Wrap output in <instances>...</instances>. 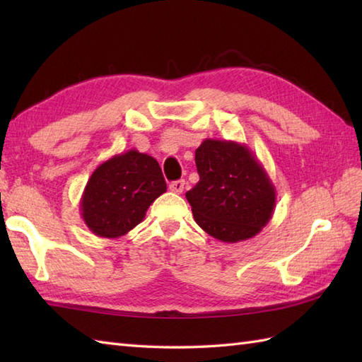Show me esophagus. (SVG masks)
Segmentation results:
<instances>
[{
	"label": "esophagus",
	"instance_id": "34e87169",
	"mask_svg": "<svg viewBox=\"0 0 362 362\" xmlns=\"http://www.w3.org/2000/svg\"><path fill=\"white\" fill-rule=\"evenodd\" d=\"M183 188H185V180H175V182H171L169 183V189L173 191V193H177L180 194Z\"/></svg>",
	"mask_w": 362,
	"mask_h": 362
}]
</instances>
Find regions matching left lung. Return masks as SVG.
<instances>
[{
	"label": "left lung",
	"mask_w": 362,
	"mask_h": 362,
	"mask_svg": "<svg viewBox=\"0 0 362 362\" xmlns=\"http://www.w3.org/2000/svg\"><path fill=\"white\" fill-rule=\"evenodd\" d=\"M197 185L187 193L194 221L222 243L253 238L271 221L276 191L245 144L206 138L196 149Z\"/></svg>",
	"instance_id": "left-lung-1"
}]
</instances>
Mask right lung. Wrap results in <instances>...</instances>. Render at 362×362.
<instances>
[{"instance_id": "right-lung-1", "label": "right lung", "mask_w": 362, "mask_h": 362, "mask_svg": "<svg viewBox=\"0 0 362 362\" xmlns=\"http://www.w3.org/2000/svg\"><path fill=\"white\" fill-rule=\"evenodd\" d=\"M165 191L158 161L130 149L95 169L82 193L81 216L91 233L115 240L140 224Z\"/></svg>"}]
</instances>
